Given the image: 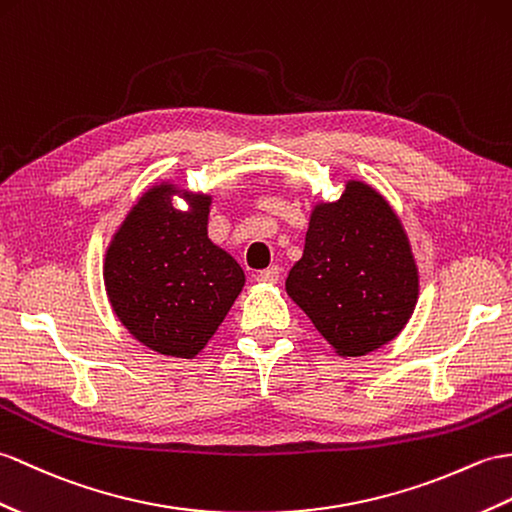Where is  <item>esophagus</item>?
<instances>
[{"label": "esophagus", "mask_w": 512, "mask_h": 512, "mask_svg": "<svg viewBox=\"0 0 512 512\" xmlns=\"http://www.w3.org/2000/svg\"><path fill=\"white\" fill-rule=\"evenodd\" d=\"M279 275H281V268L279 266H270V268H266V270H261V272H257V281L259 283H277L279 281Z\"/></svg>", "instance_id": "34e87169"}]
</instances>
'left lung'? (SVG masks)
I'll return each mask as SVG.
<instances>
[{"instance_id":"8db88e82","label":"left lung","mask_w":512,"mask_h":512,"mask_svg":"<svg viewBox=\"0 0 512 512\" xmlns=\"http://www.w3.org/2000/svg\"><path fill=\"white\" fill-rule=\"evenodd\" d=\"M285 292L342 358L397 338L417 307L419 270L388 200L347 181L336 202L314 205Z\"/></svg>"}]
</instances>
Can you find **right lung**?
I'll use <instances>...</instances> for the list:
<instances>
[{
  "label": "right lung",
  "instance_id": "obj_1",
  "mask_svg": "<svg viewBox=\"0 0 512 512\" xmlns=\"http://www.w3.org/2000/svg\"><path fill=\"white\" fill-rule=\"evenodd\" d=\"M174 195L188 202L176 210ZM209 194L152 185L115 231L104 285L120 323L144 347L192 360L244 288V270L207 235Z\"/></svg>",
  "mask_w": 512,
  "mask_h": 512
}]
</instances>
